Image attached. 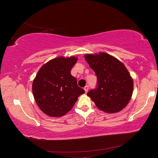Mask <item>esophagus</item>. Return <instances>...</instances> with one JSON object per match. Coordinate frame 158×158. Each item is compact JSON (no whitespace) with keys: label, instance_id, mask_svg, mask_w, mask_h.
I'll return each instance as SVG.
<instances>
[{"label":"esophagus","instance_id":"esophagus-1","mask_svg":"<svg viewBox=\"0 0 158 158\" xmlns=\"http://www.w3.org/2000/svg\"><path fill=\"white\" fill-rule=\"evenodd\" d=\"M84 90H85V93L88 92V90H89V85H85V86L84 87Z\"/></svg>","mask_w":158,"mask_h":158}]
</instances>
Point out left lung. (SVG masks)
Segmentation results:
<instances>
[{
    "instance_id": "left-lung-1",
    "label": "left lung",
    "mask_w": 158,
    "mask_h": 158,
    "mask_svg": "<svg viewBox=\"0 0 158 158\" xmlns=\"http://www.w3.org/2000/svg\"><path fill=\"white\" fill-rule=\"evenodd\" d=\"M85 60L97 76V88L87 95L100 110L112 114L121 111L129 102L133 79L121 61L106 53L85 54Z\"/></svg>"
}]
</instances>
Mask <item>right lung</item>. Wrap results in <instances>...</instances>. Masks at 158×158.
Returning a JSON list of instances; mask_svg holds the SVG:
<instances>
[{
	"mask_svg": "<svg viewBox=\"0 0 158 158\" xmlns=\"http://www.w3.org/2000/svg\"><path fill=\"white\" fill-rule=\"evenodd\" d=\"M77 58L58 57L39 69L33 82V93L37 105L49 116L60 117L71 110L84 90L78 86L70 71Z\"/></svg>",
	"mask_w": 158,
	"mask_h": 158,
	"instance_id": "right-lung-1",
	"label": "right lung"
}]
</instances>
